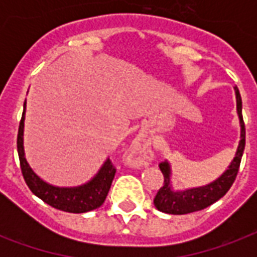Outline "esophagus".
Masks as SVG:
<instances>
[{
  "instance_id": "esophagus-1",
  "label": "esophagus",
  "mask_w": 257,
  "mask_h": 257,
  "mask_svg": "<svg viewBox=\"0 0 257 257\" xmlns=\"http://www.w3.org/2000/svg\"><path fill=\"white\" fill-rule=\"evenodd\" d=\"M132 149L136 153H141V152H143V141H141V139H136V140L133 141Z\"/></svg>"
}]
</instances>
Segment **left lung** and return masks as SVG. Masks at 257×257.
<instances>
[{
  "instance_id": "1",
  "label": "left lung",
  "mask_w": 257,
  "mask_h": 257,
  "mask_svg": "<svg viewBox=\"0 0 257 257\" xmlns=\"http://www.w3.org/2000/svg\"><path fill=\"white\" fill-rule=\"evenodd\" d=\"M236 92V102H237V113H239L240 126H241V139H240L237 152L233 161L229 165V168L220 176L219 179L213 183L208 184L205 187L193 188L184 192H173L169 185V175L171 168L167 161H163L159 164L160 171L164 176V184L163 187L157 191L153 204L159 211L171 215H185L192 212L201 211L204 208L209 207L217 200L221 199L235 183L236 176L240 168L241 157H243L244 148H245V125H244L243 113H241V96H240L239 89L235 88Z\"/></svg>"
}]
</instances>
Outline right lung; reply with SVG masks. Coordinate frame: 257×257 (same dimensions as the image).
<instances>
[{"label":"right lung","instance_id":"add662e5","mask_svg":"<svg viewBox=\"0 0 257 257\" xmlns=\"http://www.w3.org/2000/svg\"><path fill=\"white\" fill-rule=\"evenodd\" d=\"M25 104L22 112L17 135V151L20 157V167L26 185L34 195L50 207L70 213H84L96 209L104 204L112 181L116 175V168L112 161L106 160L94 179L88 184L76 188H58L42 181L28 164L24 153V120H25Z\"/></svg>","mask_w":257,"mask_h":257}]
</instances>
